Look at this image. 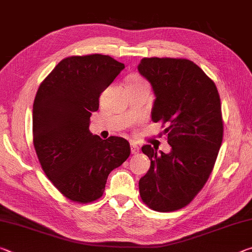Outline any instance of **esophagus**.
I'll list each match as a JSON object with an SVG mask.
<instances>
[{
	"label": "esophagus",
	"instance_id": "34e87169",
	"mask_svg": "<svg viewBox=\"0 0 252 252\" xmlns=\"http://www.w3.org/2000/svg\"><path fill=\"white\" fill-rule=\"evenodd\" d=\"M130 146H131V153H132V155H138L139 151H140V148H139L138 144L132 142Z\"/></svg>",
	"mask_w": 252,
	"mask_h": 252
}]
</instances>
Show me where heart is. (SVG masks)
<instances>
[{"mask_svg":"<svg viewBox=\"0 0 252 252\" xmlns=\"http://www.w3.org/2000/svg\"><path fill=\"white\" fill-rule=\"evenodd\" d=\"M138 82H143V81L138 78V76H131L129 79V83H138Z\"/></svg>","mask_w":252,"mask_h":252,"instance_id":"1","label":"heart"}]
</instances>
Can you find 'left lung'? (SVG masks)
Masks as SVG:
<instances>
[{
	"instance_id": "1",
	"label": "left lung",
	"mask_w": 252,
	"mask_h": 252,
	"mask_svg": "<svg viewBox=\"0 0 252 252\" xmlns=\"http://www.w3.org/2000/svg\"><path fill=\"white\" fill-rule=\"evenodd\" d=\"M138 70L156 95L152 121L167 123L164 134L171 146L169 153L142 147L151 165L139 181L140 195L152 210L174 211L192 201L215 165L223 135L219 93L186 59L144 58Z\"/></svg>"
}]
</instances>
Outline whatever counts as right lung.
<instances>
[{"instance_id":"1","label":"right lung","mask_w":252,"mask_h":252,"mask_svg":"<svg viewBox=\"0 0 252 252\" xmlns=\"http://www.w3.org/2000/svg\"><path fill=\"white\" fill-rule=\"evenodd\" d=\"M123 69V63L109 55L70 57L54 67L36 92L34 148L46 177L72 201L101 198L109 173L130 156L126 139L102 140L89 130L101 93Z\"/></svg>"}]
</instances>
